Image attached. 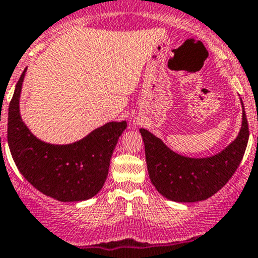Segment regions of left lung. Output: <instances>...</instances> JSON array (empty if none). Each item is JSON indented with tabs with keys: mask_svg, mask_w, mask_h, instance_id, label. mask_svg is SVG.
I'll use <instances>...</instances> for the list:
<instances>
[{
	"mask_svg": "<svg viewBox=\"0 0 258 258\" xmlns=\"http://www.w3.org/2000/svg\"><path fill=\"white\" fill-rule=\"evenodd\" d=\"M243 106L242 127L235 140L221 152L206 158L185 157L171 150L163 141L140 128L150 181L164 198L181 203L206 201L219 191L235 173L249 138Z\"/></svg>",
	"mask_w": 258,
	"mask_h": 258,
	"instance_id": "obj_1",
	"label": "left lung"
}]
</instances>
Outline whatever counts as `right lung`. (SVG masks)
<instances>
[{
    "label": "right lung",
    "mask_w": 258,
    "mask_h": 258,
    "mask_svg": "<svg viewBox=\"0 0 258 258\" xmlns=\"http://www.w3.org/2000/svg\"><path fill=\"white\" fill-rule=\"evenodd\" d=\"M25 69L9 105L8 141L16 167L37 190L59 202H81L100 191L113 150L127 127L126 120L108 122L72 144L39 140L20 117V94Z\"/></svg>",
    "instance_id": "1"
}]
</instances>
